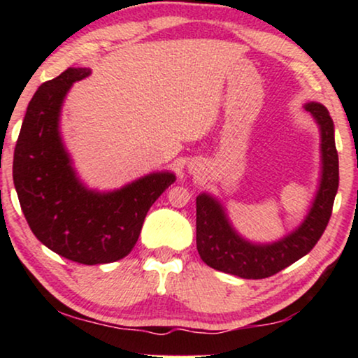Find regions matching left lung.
Here are the masks:
<instances>
[{"mask_svg": "<svg viewBox=\"0 0 358 358\" xmlns=\"http://www.w3.org/2000/svg\"><path fill=\"white\" fill-rule=\"evenodd\" d=\"M321 129L322 176L315 203L301 227L273 244H252L238 236L222 205L207 194L197 197V251L202 261L220 272L241 278H266L306 256L329 223L339 187V156L334 124L329 112L317 102L306 104Z\"/></svg>", "mask_w": 358, "mask_h": 358, "instance_id": "left-lung-1", "label": "left lung"}]
</instances>
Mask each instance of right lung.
<instances>
[{
  "label": "right lung",
  "mask_w": 358,
  "mask_h": 358,
  "mask_svg": "<svg viewBox=\"0 0 358 358\" xmlns=\"http://www.w3.org/2000/svg\"><path fill=\"white\" fill-rule=\"evenodd\" d=\"M90 73L68 68L36 91L14 148L13 180L38 241L62 257L94 266L134 249L150 207L176 178L155 173L109 194L92 192L78 180L58 134V115L73 83Z\"/></svg>",
  "instance_id": "add662e5"
}]
</instances>
